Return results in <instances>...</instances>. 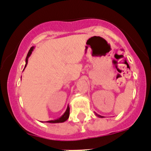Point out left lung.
<instances>
[{
    "instance_id": "left-lung-1",
    "label": "left lung",
    "mask_w": 151,
    "mask_h": 151,
    "mask_svg": "<svg viewBox=\"0 0 151 151\" xmlns=\"http://www.w3.org/2000/svg\"><path fill=\"white\" fill-rule=\"evenodd\" d=\"M95 114H96V116H98V117H101V118H102V117H104L103 116H101V115L97 114H96V113H95Z\"/></svg>"
}]
</instances>
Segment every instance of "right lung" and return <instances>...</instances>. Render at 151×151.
I'll return each mask as SVG.
<instances>
[{"mask_svg":"<svg viewBox=\"0 0 151 151\" xmlns=\"http://www.w3.org/2000/svg\"><path fill=\"white\" fill-rule=\"evenodd\" d=\"M34 49H35V47H30V50H29V52H28V54H27V55L26 60H25V61H26V64H25L24 68H26L27 64V61H28L29 57L30 56V54H32V51L34 50ZM69 115H70V107H69V106H68L66 111L64 112V114L60 116V117L56 119V120H54V121H47V122L51 123V124H55V123H63V122H64V121H67V120L69 118Z\"/></svg>","mask_w":151,"mask_h":151,"instance_id":"add662e5","label":"right lung"}]
</instances>
